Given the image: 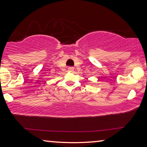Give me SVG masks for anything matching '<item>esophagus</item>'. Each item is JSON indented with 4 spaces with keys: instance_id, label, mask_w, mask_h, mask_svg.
Wrapping results in <instances>:
<instances>
[{
    "instance_id": "34e87169",
    "label": "esophagus",
    "mask_w": 147,
    "mask_h": 147,
    "mask_svg": "<svg viewBox=\"0 0 147 147\" xmlns=\"http://www.w3.org/2000/svg\"><path fill=\"white\" fill-rule=\"evenodd\" d=\"M68 71L69 72H73L74 71V67H68Z\"/></svg>"
}]
</instances>
